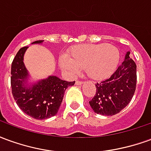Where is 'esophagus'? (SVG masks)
I'll return each mask as SVG.
<instances>
[{
    "mask_svg": "<svg viewBox=\"0 0 151 151\" xmlns=\"http://www.w3.org/2000/svg\"><path fill=\"white\" fill-rule=\"evenodd\" d=\"M76 85H81V84H82V81H79V80H77L75 82Z\"/></svg>",
    "mask_w": 151,
    "mask_h": 151,
    "instance_id": "34e87169",
    "label": "esophagus"
}]
</instances>
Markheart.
<instances>
[{
    "label": "heart",
    "mask_w": 151,
    "mask_h": 151,
    "mask_svg": "<svg viewBox=\"0 0 151 151\" xmlns=\"http://www.w3.org/2000/svg\"><path fill=\"white\" fill-rule=\"evenodd\" d=\"M69 57L70 59L61 57L60 64L70 74L76 75L80 69H86L91 78L101 80L111 75L116 69L120 53L116 47L107 43L82 44L73 47Z\"/></svg>",
    "instance_id": "obj_1"
}]
</instances>
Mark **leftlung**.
<instances>
[{
    "instance_id": "1",
    "label": "left lung",
    "mask_w": 151,
    "mask_h": 151,
    "mask_svg": "<svg viewBox=\"0 0 151 151\" xmlns=\"http://www.w3.org/2000/svg\"><path fill=\"white\" fill-rule=\"evenodd\" d=\"M129 52L110 78L95 84L96 93L89 104L95 113L113 116L129 104L136 90L137 65Z\"/></svg>"
}]
</instances>
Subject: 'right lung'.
Here are the masks:
<instances>
[{
	"mask_svg": "<svg viewBox=\"0 0 151 151\" xmlns=\"http://www.w3.org/2000/svg\"><path fill=\"white\" fill-rule=\"evenodd\" d=\"M43 41L37 40L32 43H41ZM27 47L20 48L12 62V94L22 111L36 120H44L58 112L65 90L74 85L75 82H66L56 76H49L28 87V72L23 63Z\"/></svg>",
	"mask_w": 151,
	"mask_h": 151,
	"instance_id": "right-lung-1",
	"label": "right lung"
}]
</instances>
